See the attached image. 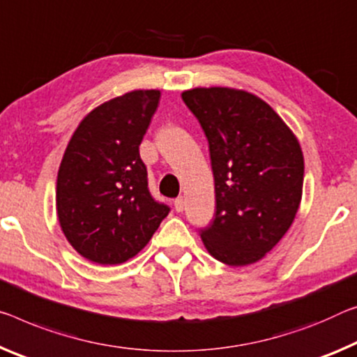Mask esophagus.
<instances>
[{
	"label": "esophagus",
	"instance_id": "1",
	"mask_svg": "<svg viewBox=\"0 0 357 357\" xmlns=\"http://www.w3.org/2000/svg\"><path fill=\"white\" fill-rule=\"evenodd\" d=\"M174 209H176L178 213H181L184 209V199L183 197H178L176 200H174Z\"/></svg>",
	"mask_w": 357,
	"mask_h": 357
}]
</instances>
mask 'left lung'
Returning a JSON list of instances; mask_svg holds the SVG:
<instances>
[{
    "mask_svg": "<svg viewBox=\"0 0 357 357\" xmlns=\"http://www.w3.org/2000/svg\"><path fill=\"white\" fill-rule=\"evenodd\" d=\"M209 144L216 214L200 229L219 262L243 267L276 246L302 200L303 154L291 128L256 95L197 87L181 95Z\"/></svg>",
    "mask_w": 357,
    "mask_h": 357,
    "instance_id": "8db88e82",
    "label": "left lung"
}]
</instances>
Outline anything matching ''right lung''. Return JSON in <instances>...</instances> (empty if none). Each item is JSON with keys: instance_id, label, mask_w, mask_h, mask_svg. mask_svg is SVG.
Wrapping results in <instances>:
<instances>
[{"instance_id": "1", "label": "right lung", "mask_w": 357, "mask_h": 357, "mask_svg": "<svg viewBox=\"0 0 357 357\" xmlns=\"http://www.w3.org/2000/svg\"><path fill=\"white\" fill-rule=\"evenodd\" d=\"M160 90H133L82 119L61 158L56 214L70 245L100 265H117L148 245L169 208L152 199L139 144Z\"/></svg>"}]
</instances>
